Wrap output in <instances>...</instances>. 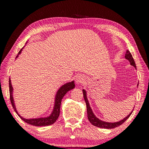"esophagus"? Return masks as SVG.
Instances as JSON below:
<instances>
[{
	"instance_id": "34e87169",
	"label": "esophagus",
	"mask_w": 149,
	"mask_h": 149,
	"mask_svg": "<svg viewBox=\"0 0 149 149\" xmlns=\"http://www.w3.org/2000/svg\"><path fill=\"white\" fill-rule=\"evenodd\" d=\"M85 81V77L81 74H77L75 77V82L77 84H81Z\"/></svg>"
}]
</instances>
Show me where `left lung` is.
<instances>
[{
	"label": "left lung",
	"mask_w": 149,
	"mask_h": 149,
	"mask_svg": "<svg viewBox=\"0 0 149 149\" xmlns=\"http://www.w3.org/2000/svg\"><path fill=\"white\" fill-rule=\"evenodd\" d=\"M125 59H127V60L129 61L130 64H131L132 66H133L134 67H135V68H136L135 62H134L133 57H132L131 53L130 52V51L127 50V52H126V54H125ZM83 97H84V100H85V103H86V106H87V117H88V119H89V121H90V123L92 124L93 125L95 126V127L105 128V129H113V128L117 127H118V126L121 125L122 123H123L124 122H125L126 120H127L128 118L130 117V116L132 115V112H133V111H132L131 113H130L129 115L127 116V117H126L125 118H124V119H123L119 121L115 122V123H110V122L103 121H102V120L99 119L98 118H97L96 117H95V115H94V114H93L92 109H91V108L90 107V105H89L88 100H87V92L85 89H83ZM132 111H134V109L132 110Z\"/></svg>",
	"instance_id": "8db88e82"
}]
</instances>
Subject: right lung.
I'll return each mask as SVG.
<instances>
[{
  "instance_id": "add662e5",
  "label": "right lung",
  "mask_w": 149,
  "mask_h": 149,
  "mask_svg": "<svg viewBox=\"0 0 149 149\" xmlns=\"http://www.w3.org/2000/svg\"><path fill=\"white\" fill-rule=\"evenodd\" d=\"M24 47L21 49V50L19 51V53H18L17 56H16V58L19 56V55L22 53V51L23 50ZM9 93H10V100H11L12 107H13L14 111L16 112V113L17 114L18 116L21 118V119L23 120L24 121H25L26 123L28 124H30V125H34V126H46V125H50L54 124L55 122L56 121V120L58 119L59 115H60V106H61V102H62V100L66 93L69 91L71 89H74L75 87L74 85V81H72L71 82H68L65 83L64 85H63L62 87H60V89H58V91H57L56 97H55V102H54V109H53V111L52 114L49 116L47 117H40V118H36V119H25V118L22 117V116L19 115V113H17V109L15 108V102H14V100L13 97V87H12L11 79H9Z\"/></svg>"
}]
</instances>
